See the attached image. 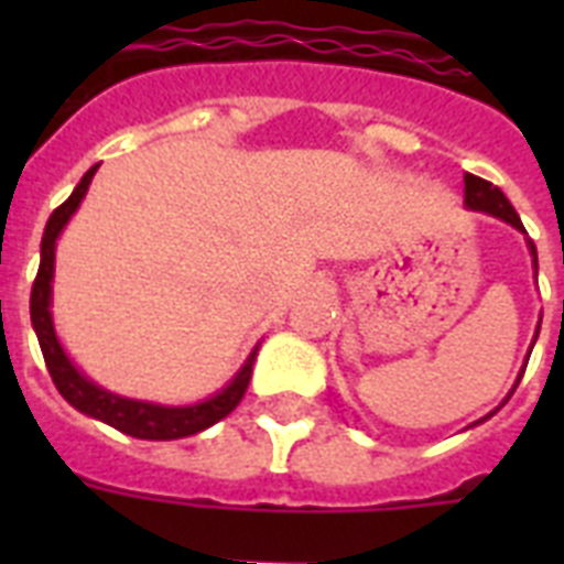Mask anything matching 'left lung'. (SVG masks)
Here are the masks:
<instances>
[{"instance_id":"1","label":"left lung","mask_w":564,"mask_h":564,"mask_svg":"<svg viewBox=\"0 0 564 564\" xmlns=\"http://www.w3.org/2000/svg\"><path fill=\"white\" fill-rule=\"evenodd\" d=\"M465 207L489 213V216H498V219L509 221V225L521 230V234H527L524 225H521V219H518L516 207L509 204L507 195L500 193L498 187H491L489 181L477 178V175H465ZM527 246H530V254H533V265H535V272H539L535 246H533V242H527ZM535 336H539V330H535ZM533 343H535V339H533ZM521 377H524V375H518V380H521ZM512 392H516V386H512ZM486 419H489V415H486Z\"/></svg>"}]
</instances>
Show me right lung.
Instances as JSON below:
<instances>
[{
    "label": "right lung",
    "mask_w": 564,
    "mask_h": 564,
    "mask_svg": "<svg viewBox=\"0 0 564 564\" xmlns=\"http://www.w3.org/2000/svg\"><path fill=\"white\" fill-rule=\"evenodd\" d=\"M96 170H99V163L93 170H87V175L78 181V187L73 189V195L48 216L46 230H43V242H40V269L37 278H34V286H31V325H34V334H37L40 351H43L48 375L55 380L57 392L66 398V403H73L75 410L90 415V419H99L105 424H110V427L122 430L128 436L170 442V438H184L193 436V433H202L210 424L225 419L228 412L237 410V403L242 401V394L248 389V380H251V366H254L257 348L248 354L242 369L234 375V380L221 392L210 394L202 403H189V406H163V403L122 398V394H113L108 389L96 386L82 371L75 369L73 360L66 357V351L57 343L55 325H52V310H48L52 307V274H55V242L66 221L73 219V213L78 210L84 195H87V187H90Z\"/></svg>",
    "instance_id": "right-lung-1"
}]
</instances>
